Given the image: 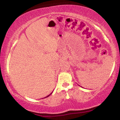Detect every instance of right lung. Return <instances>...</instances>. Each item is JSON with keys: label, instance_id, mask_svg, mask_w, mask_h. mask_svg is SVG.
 Here are the masks:
<instances>
[{"label": "right lung", "instance_id": "1", "mask_svg": "<svg viewBox=\"0 0 120 120\" xmlns=\"http://www.w3.org/2000/svg\"><path fill=\"white\" fill-rule=\"evenodd\" d=\"M52 92L51 93V94H50L49 95H48V96H46L45 97H44V98H46V97H49V96H50V95L51 94H52Z\"/></svg>", "mask_w": 120, "mask_h": 120}]
</instances>
